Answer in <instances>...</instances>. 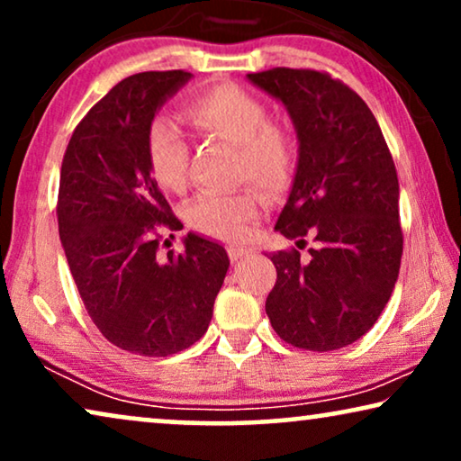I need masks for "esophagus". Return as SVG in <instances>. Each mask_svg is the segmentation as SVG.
<instances>
[{
    "label": "esophagus",
    "mask_w": 461,
    "mask_h": 461,
    "mask_svg": "<svg viewBox=\"0 0 461 461\" xmlns=\"http://www.w3.org/2000/svg\"><path fill=\"white\" fill-rule=\"evenodd\" d=\"M251 254H254V249L248 248V245H237V243H230L229 245V256H230L232 262L243 260V258H248Z\"/></svg>",
    "instance_id": "34e87169"
}]
</instances>
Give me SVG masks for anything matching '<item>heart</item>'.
Listing matches in <instances>:
<instances>
[{
  "label": "heart",
  "mask_w": 461,
  "mask_h": 461,
  "mask_svg": "<svg viewBox=\"0 0 461 461\" xmlns=\"http://www.w3.org/2000/svg\"><path fill=\"white\" fill-rule=\"evenodd\" d=\"M186 122L203 138L235 147V180L254 182L267 197H279L292 186L300 163V144L285 125L270 119L268 104L239 86H216L185 103ZM188 144L166 117L147 130V163L153 180L167 193H185L188 182ZM260 210L251 186L235 193H203L186 207L193 230L213 239L248 237Z\"/></svg>",
  "instance_id": "1"
}]
</instances>
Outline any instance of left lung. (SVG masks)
<instances>
[{
  "instance_id": "obj_1",
  "label": "left lung",
  "mask_w": 461,
  "mask_h": 461,
  "mask_svg": "<svg viewBox=\"0 0 461 461\" xmlns=\"http://www.w3.org/2000/svg\"><path fill=\"white\" fill-rule=\"evenodd\" d=\"M248 77L287 106L298 130V172L275 229L298 245L317 243L308 260L295 248L270 256V325L295 348H344L374 327L399 276L393 155L365 100L330 73L275 67Z\"/></svg>"
}]
</instances>
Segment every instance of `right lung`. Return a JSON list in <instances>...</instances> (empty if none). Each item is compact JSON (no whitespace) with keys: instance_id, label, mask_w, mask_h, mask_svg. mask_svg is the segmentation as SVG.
<instances>
[{"instance_id":"add662e5","label":"right lung","mask_w":461,"mask_h":461,"mask_svg":"<svg viewBox=\"0 0 461 461\" xmlns=\"http://www.w3.org/2000/svg\"><path fill=\"white\" fill-rule=\"evenodd\" d=\"M188 79L178 68L119 81L73 130L60 167L59 232L86 311L111 344L142 357L197 342L229 270L222 245L193 232L182 254L157 256L163 230L182 222L149 172L147 130Z\"/></svg>"}]
</instances>
